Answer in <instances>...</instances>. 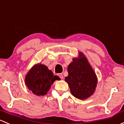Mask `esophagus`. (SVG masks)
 <instances>
[{"label":"esophagus","mask_w":124,"mask_h":124,"mask_svg":"<svg viewBox=\"0 0 124 124\" xmlns=\"http://www.w3.org/2000/svg\"><path fill=\"white\" fill-rule=\"evenodd\" d=\"M58 76L59 77L61 78V79H63V74H58Z\"/></svg>","instance_id":"34e87169"}]
</instances>
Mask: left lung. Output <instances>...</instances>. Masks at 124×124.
Wrapping results in <instances>:
<instances>
[{
	"instance_id": "1",
	"label": "left lung",
	"mask_w": 124,
	"mask_h": 124,
	"mask_svg": "<svg viewBox=\"0 0 124 124\" xmlns=\"http://www.w3.org/2000/svg\"><path fill=\"white\" fill-rule=\"evenodd\" d=\"M68 72L65 81L74 97L85 100L93 94L98 81L97 75L82 52H79L77 58L72 59L68 66Z\"/></svg>"
}]
</instances>
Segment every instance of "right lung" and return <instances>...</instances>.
<instances>
[{"instance_id":"1","label":"right lung","mask_w":124,"mask_h":124,"mask_svg":"<svg viewBox=\"0 0 124 124\" xmlns=\"http://www.w3.org/2000/svg\"><path fill=\"white\" fill-rule=\"evenodd\" d=\"M60 78L53 75L46 66L39 63L34 65L26 74L25 84L29 90L37 96H45L51 85Z\"/></svg>"}]
</instances>
